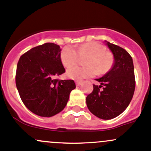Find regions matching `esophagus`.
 <instances>
[{
  "mask_svg": "<svg viewBox=\"0 0 151 151\" xmlns=\"http://www.w3.org/2000/svg\"><path fill=\"white\" fill-rule=\"evenodd\" d=\"M82 83V81H76V86H80Z\"/></svg>",
  "mask_w": 151,
  "mask_h": 151,
  "instance_id": "esophagus-1",
  "label": "esophagus"
}]
</instances>
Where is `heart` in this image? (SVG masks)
Segmentation results:
<instances>
[{"mask_svg":"<svg viewBox=\"0 0 151 151\" xmlns=\"http://www.w3.org/2000/svg\"><path fill=\"white\" fill-rule=\"evenodd\" d=\"M87 58L84 60L85 67H71L79 61L80 58ZM61 61L66 68H71L67 70V76L75 80H81L92 77L96 72L105 74L111 68L113 57L111 53L107 52L105 46L97 42L83 43L74 50L70 46L63 48L60 54Z\"/></svg>","mask_w":151,"mask_h":151,"instance_id":"heart-1","label":"heart"}]
</instances>
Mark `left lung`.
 I'll use <instances>...</instances> for the list:
<instances>
[{"mask_svg":"<svg viewBox=\"0 0 151 151\" xmlns=\"http://www.w3.org/2000/svg\"><path fill=\"white\" fill-rule=\"evenodd\" d=\"M114 57L110 71L96 81L94 89L86 97V105L91 113L102 119H114L124 111L132 99L135 89L134 65L131 55L117 45L107 41Z\"/></svg>","mask_w":151,"mask_h":151,"instance_id":"8db88e82","label":"left lung"}]
</instances>
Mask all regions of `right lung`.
I'll use <instances>...</instances> for the list:
<instances>
[{
  "label": "right lung",
  "instance_id": "right-lung-1",
  "mask_svg": "<svg viewBox=\"0 0 151 151\" xmlns=\"http://www.w3.org/2000/svg\"><path fill=\"white\" fill-rule=\"evenodd\" d=\"M60 52V46L46 43L29 49L19 60L17 88L24 105L38 116L51 117L61 112L76 88L73 80L55 78L65 72Z\"/></svg>",
  "mask_w": 151,
  "mask_h": 151
}]
</instances>
